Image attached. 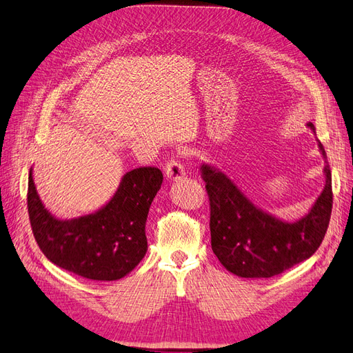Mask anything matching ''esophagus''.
I'll return each instance as SVG.
<instances>
[{
  "instance_id": "1",
  "label": "esophagus",
  "mask_w": 353,
  "mask_h": 353,
  "mask_svg": "<svg viewBox=\"0 0 353 353\" xmlns=\"http://www.w3.org/2000/svg\"><path fill=\"white\" fill-rule=\"evenodd\" d=\"M165 175H166L169 179L178 181V179H181V178H183V176L185 175V169H184L183 165H181L179 160L170 159V160L168 161V163H166V166H165Z\"/></svg>"
}]
</instances>
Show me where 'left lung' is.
Wrapping results in <instances>:
<instances>
[{
    "label": "left lung",
    "mask_w": 353,
    "mask_h": 353,
    "mask_svg": "<svg viewBox=\"0 0 353 353\" xmlns=\"http://www.w3.org/2000/svg\"><path fill=\"white\" fill-rule=\"evenodd\" d=\"M307 128L316 135L315 126ZM325 160V185L310 211L297 221H283L245 196L234 181L215 166L202 163L211 205V245L224 268L241 278H272L316 252L327 233L331 208V170Z\"/></svg>",
    "instance_id": "left-lung-1"
}]
</instances>
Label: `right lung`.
Instances as JSON below:
<instances>
[{
    "label": "right lung",
    "instance_id": "obj_1",
    "mask_svg": "<svg viewBox=\"0 0 353 353\" xmlns=\"http://www.w3.org/2000/svg\"><path fill=\"white\" fill-rule=\"evenodd\" d=\"M163 175L137 168L123 175L117 192L93 214L59 220L37 193L32 168L28 178V212L35 241L53 264L92 281H117L147 252L145 223Z\"/></svg>",
    "mask_w": 353,
    "mask_h": 353
}]
</instances>
